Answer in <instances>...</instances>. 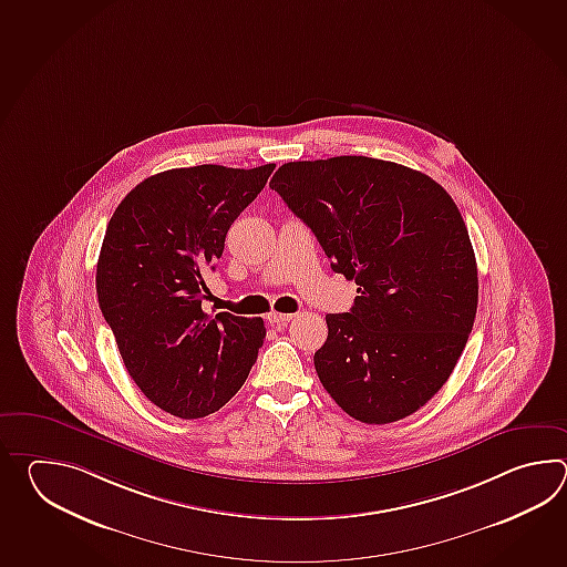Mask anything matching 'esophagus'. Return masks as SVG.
<instances>
[{"label": "esophagus", "mask_w": 567, "mask_h": 567, "mask_svg": "<svg viewBox=\"0 0 567 567\" xmlns=\"http://www.w3.org/2000/svg\"><path fill=\"white\" fill-rule=\"evenodd\" d=\"M267 320L276 328H281V326L288 324L289 320H293V313L271 312L267 316Z\"/></svg>", "instance_id": "34e87169"}]
</instances>
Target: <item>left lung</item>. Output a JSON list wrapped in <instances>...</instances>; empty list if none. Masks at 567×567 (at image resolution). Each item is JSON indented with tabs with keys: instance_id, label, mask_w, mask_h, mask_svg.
Here are the masks:
<instances>
[{
	"instance_id": "1",
	"label": "left lung",
	"mask_w": 567,
	"mask_h": 567,
	"mask_svg": "<svg viewBox=\"0 0 567 567\" xmlns=\"http://www.w3.org/2000/svg\"><path fill=\"white\" fill-rule=\"evenodd\" d=\"M269 186L359 286L350 312L326 316L313 354L326 391L362 423L415 413L446 383L476 318L458 206L422 172L364 156L288 162Z\"/></svg>"
}]
</instances>
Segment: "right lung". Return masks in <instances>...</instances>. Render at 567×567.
I'll list each match as a JSON object with an SVG mask.
<instances>
[{"label":"right lung","mask_w":567,"mask_h":567,"mask_svg":"<svg viewBox=\"0 0 567 567\" xmlns=\"http://www.w3.org/2000/svg\"><path fill=\"white\" fill-rule=\"evenodd\" d=\"M274 168L166 169L140 182L109 220L96 261L99 308L135 385L182 420L220 410L264 344L261 318L206 313L203 303L227 230Z\"/></svg>","instance_id":"1"}]
</instances>
